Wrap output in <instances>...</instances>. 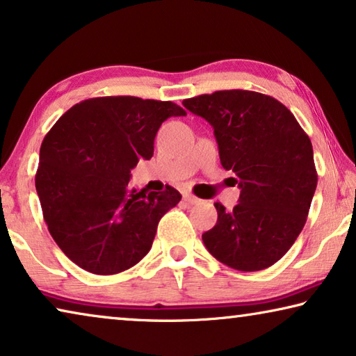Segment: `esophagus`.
<instances>
[{"label": "esophagus", "instance_id": "esophagus-1", "mask_svg": "<svg viewBox=\"0 0 356 356\" xmlns=\"http://www.w3.org/2000/svg\"><path fill=\"white\" fill-rule=\"evenodd\" d=\"M184 200L187 201V203H190V204H200L201 203V200L196 198V196L192 195V193H185L184 195Z\"/></svg>", "mask_w": 356, "mask_h": 356}]
</instances>
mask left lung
<instances>
[{
  "label": "left lung",
  "instance_id": "left-lung-1",
  "mask_svg": "<svg viewBox=\"0 0 356 356\" xmlns=\"http://www.w3.org/2000/svg\"><path fill=\"white\" fill-rule=\"evenodd\" d=\"M184 107L214 127L220 163L241 188L233 211L220 203L203 243L217 261L257 272L278 262L304 229L318 174L312 142L277 99L245 89L201 94Z\"/></svg>",
  "mask_w": 356,
  "mask_h": 356
}]
</instances>
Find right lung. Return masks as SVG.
Wrapping results in <instances>:
<instances>
[{
    "label": "right lung",
    "mask_w": 356,
    "mask_h": 356,
    "mask_svg": "<svg viewBox=\"0 0 356 356\" xmlns=\"http://www.w3.org/2000/svg\"><path fill=\"white\" fill-rule=\"evenodd\" d=\"M184 115L171 100L108 95L73 105L47 132L36 192L47 230L78 267L115 275L150 251L158 222L182 195L171 185L131 188V171L153 156L163 121Z\"/></svg>",
    "instance_id": "right-lung-1"
}]
</instances>
